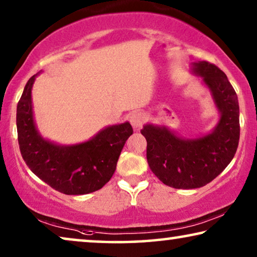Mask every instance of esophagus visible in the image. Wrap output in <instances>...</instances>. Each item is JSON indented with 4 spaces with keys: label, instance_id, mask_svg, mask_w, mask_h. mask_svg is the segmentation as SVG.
<instances>
[{
    "label": "esophagus",
    "instance_id": "obj_1",
    "mask_svg": "<svg viewBox=\"0 0 257 257\" xmlns=\"http://www.w3.org/2000/svg\"><path fill=\"white\" fill-rule=\"evenodd\" d=\"M130 123L135 129H140L144 123V115L142 113H133L130 115Z\"/></svg>",
    "mask_w": 257,
    "mask_h": 257
}]
</instances>
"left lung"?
I'll return each instance as SVG.
<instances>
[{"instance_id": "8db88e82", "label": "left lung", "mask_w": 257, "mask_h": 257, "mask_svg": "<svg viewBox=\"0 0 257 257\" xmlns=\"http://www.w3.org/2000/svg\"><path fill=\"white\" fill-rule=\"evenodd\" d=\"M193 72L209 87L220 118L211 133L181 139L166 127L145 124L147 159L153 174L177 189L200 188L217 178L231 163L240 139L238 95L227 76L206 61L193 63Z\"/></svg>"}]
</instances>
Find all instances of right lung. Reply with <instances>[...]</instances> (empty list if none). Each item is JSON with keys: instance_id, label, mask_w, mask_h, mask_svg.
<instances>
[{"instance_id": "obj_1", "label": "right lung", "mask_w": 257, "mask_h": 257, "mask_svg": "<svg viewBox=\"0 0 257 257\" xmlns=\"http://www.w3.org/2000/svg\"><path fill=\"white\" fill-rule=\"evenodd\" d=\"M31 77L17 105V134L22 157L44 182L66 195H84L102 188L116 168L125 141L134 133L124 122L106 127L84 143L59 145L45 140L36 127Z\"/></svg>"}]
</instances>
